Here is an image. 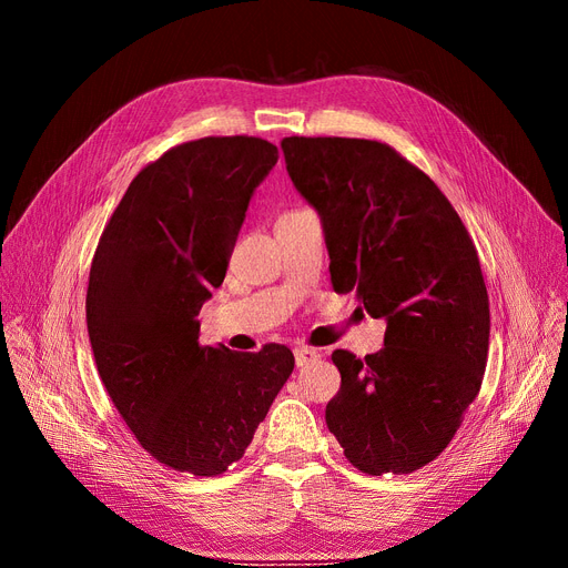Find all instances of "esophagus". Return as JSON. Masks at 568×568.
<instances>
[{"instance_id":"34e87169","label":"esophagus","mask_w":568,"mask_h":568,"mask_svg":"<svg viewBox=\"0 0 568 568\" xmlns=\"http://www.w3.org/2000/svg\"><path fill=\"white\" fill-rule=\"evenodd\" d=\"M318 358H321V352H318V349H311V346H297V349H295V363H297V368H304V365L314 363V361H318Z\"/></svg>"}]
</instances>
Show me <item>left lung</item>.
<instances>
[{
  "label": "left lung",
  "instance_id": "8db88e82",
  "mask_svg": "<svg viewBox=\"0 0 568 568\" xmlns=\"http://www.w3.org/2000/svg\"><path fill=\"white\" fill-rule=\"evenodd\" d=\"M287 174L321 216L335 292H356L387 323L377 354L337 349L325 423L361 471L432 463L479 394L488 292L460 216L434 181L387 143L285 136Z\"/></svg>",
  "mask_w": 568,
  "mask_h": 568
}]
</instances>
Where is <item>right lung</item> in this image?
Wrapping results in <instances>:
<instances>
[{
  "label": "right lung",
  "mask_w": 568,
  "mask_h": 568,
  "mask_svg": "<svg viewBox=\"0 0 568 568\" xmlns=\"http://www.w3.org/2000/svg\"><path fill=\"white\" fill-rule=\"evenodd\" d=\"M276 162L254 136L176 145L134 176L91 262L87 331L105 392L155 460L195 477L241 460L295 368L283 344L237 354L197 342L200 308Z\"/></svg>",
  "instance_id": "1"
}]
</instances>
